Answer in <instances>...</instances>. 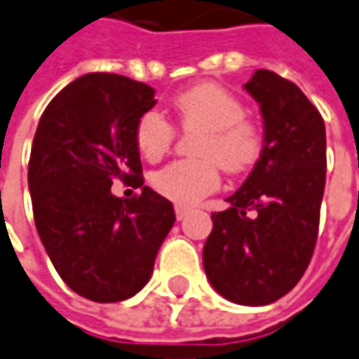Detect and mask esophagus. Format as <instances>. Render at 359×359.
Instances as JSON below:
<instances>
[{
    "mask_svg": "<svg viewBox=\"0 0 359 359\" xmlns=\"http://www.w3.org/2000/svg\"><path fill=\"white\" fill-rule=\"evenodd\" d=\"M187 213H189V209H187V208L175 205V219H177V221H182V219L187 217Z\"/></svg>",
    "mask_w": 359,
    "mask_h": 359,
    "instance_id": "esophagus-1",
    "label": "esophagus"
}]
</instances>
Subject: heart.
I'll return each mask as SVG.
<instances>
[{
	"label": "heart",
	"mask_w": 359,
	"mask_h": 359,
	"mask_svg": "<svg viewBox=\"0 0 359 359\" xmlns=\"http://www.w3.org/2000/svg\"><path fill=\"white\" fill-rule=\"evenodd\" d=\"M177 124L185 134H196L191 154L196 158L168 163L151 175V187L177 205H196L217 191L219 165L227 174H243L261 160L264 136L261 126L247 116L239 96L219 84H197L174 98ZM175 140V128L158 110L144 112L136 124V146L156 162Z\"/></svg>",
	"instance_id": "1"
}]
</instances>
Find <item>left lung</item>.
<instances>
[{
    "mask_svg": "<svg viewBox=\"0 0 359 359\" xmlns=\"http://www.w3.org/2000/svg\"><path fill=\"white\" fill-rule=\"evenodd\" d=\"M245 88L259 102L264 148L249 177L211 213L203 269L221 297L271 304L309 269L326 184V128L297 84L259 69Z\"/></svg>",
    "mask_w": 359,
    "mask_h": 359,
    "instance_id": "left-lung-1",
    "label": "left lung"
}]
</instances>
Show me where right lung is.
<instances>
[{
    "instance_id": "add662e5",
    "label": "right lung",
    "mask_w": 359,
    "mask_h": 359,
    "mask_svg": "<svg viewBox=\"0 0 359 359\" xmlns=\"http://www.w3.org/2000/svg\"><path fill=\"white\" fill-rule=\"evenodd\" d=\"M154 95L122 74H84L50 100L33 138L35 227L59 276L93 302L142 290L175 221L172 201L144 185L136 146V124L156 104ZM114 179L142 191L112 196Z\"/></svg>"
}]
</instances>
